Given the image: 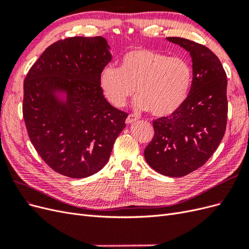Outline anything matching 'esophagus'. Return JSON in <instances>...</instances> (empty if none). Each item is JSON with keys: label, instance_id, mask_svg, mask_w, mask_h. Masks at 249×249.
Returning a JSON list of instances; mask_svg holds the SVG:
<instances>
[{"label": "esophagus", "instance_id": "34e87169", "mask_svg": "<svg viewBox=\"0 0 249 249\" xmlns=\"http://www.w3.org/2000/svg\"><path fill=\"white\" fill-rule=\"evenodd\" d=\"M138 119H139V116L135 115V114H130L129 116L126 117V119H125V123L130 124L135 123V122H136V120H138Z\"/></svg>", "mask_w": 249, "mask_h": 249}]
</instances>
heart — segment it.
I'll use <instances>...</instances> for the list:
<instances>
[{"mask_svg":"<svg viewBox=\"0 0 249 249\" xmlns=\"http://www.w3.org/2000/svg\"><path fill=\"white\" fill-rule=\"evenodd\" d=\"M192 70L185 59L145 48H134L120 60V67L108 65L101 73V86L117 108L126 104L137 89L135 107L149 109L155 116H167L185 102Z\"/></svg>","mask_w":249,"mask_h":249,"instance_id":"obj_1","label":"heart"}]
</instances>
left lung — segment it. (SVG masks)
<instances>
[{"mask_svg":"<svg viewBox=\"0 0 249 249\" xmlns=\"http://www.w3.org/2000/svg\"><path fill=\"white\" fill-rule=\"evenodd\" d=\"M167 40L190 53L192 84L182 106L153 122L155 134L144 158L157 172L179 178L201 167L220 144L228 120V79L220 60L207 47L180 37Z\"/></svg>","mask_w":249,"mask_h":249,"instance_id":"8db88e82","label":"left lung"}]
</instances>
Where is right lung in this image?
<instances>
[{"label": "right lung", "instance_id": "right-lung-1", "mask_svg": "<svg viewBox=\"0 0 249 249\" xmlns=\"http://www.w3.org/2000/svg\"><path fill=\"white\" fill-rule=\"evenodd\" d=\"M102 36L69 37L46 49L24 81L22 115L36 152L60 175L100 171L125 126L127 113L106 101L101 73L110 61ZM57 91L67 92L60 102Z\"/></svg>", "mask_w": 249, "mask_h": 249}]
</instances>
